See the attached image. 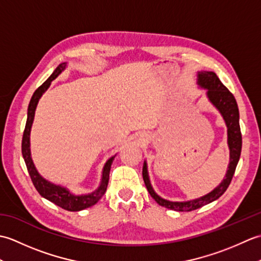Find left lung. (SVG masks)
Returning <instances> with one entry per match:
<instances>
[{
  "label": "left lung",
  "instance_id": "left-lung-1",
  "mask_svg": "<svg viewBox=\"0 0 261 261\" xmlns=\"http://www.w3.org/2000/svg\"><path fill=\"white\" fill-rule=\"evenodd\" d=\"M198 85L207 90V97L210 101L213 103L214 107L218 109L228 126V143L230 148V164L228 173L225 175L223 181L215 188L214 191L208 193L207 195L199 197L197 199L188 202H170L167 199H164L158 196L153 192L152 187L149 181V176L147 171V164L145 163L142 168V177L145 180L147 190L150 194L151 197L156 201L159 205L170 208L174 211H179V212H190V211L197 210L211 202L218 199L229 187L232 180V177L234 175L238 162L240 159L241 148H242V136L239 124V109L236 98L228 88H226L220 79L216 76L213 71H199L198 73Z\"/></svg>",
  "mask_w": 261,
  "mask_h": 261
}]
</instances>
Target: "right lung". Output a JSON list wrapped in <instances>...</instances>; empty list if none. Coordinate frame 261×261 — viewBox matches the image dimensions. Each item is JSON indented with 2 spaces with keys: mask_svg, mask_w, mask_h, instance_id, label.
Here are the masks:
<instances>
[{
  "mask_svg": "<svg viewBox=\"0 0 261 261\" xmlns=\"http://www.w3.org/2000/svg\"><path fill=\"white\" fill-rule=\"evenodd\" d=\"M65 67H66V63L60 64L58 67L54 70V73L50 75V77H49V79L43 83L41 86H39L36 90V92L33 93L29 103V108H28L27 123L23 131V137H22V156H23L24 163L27 165L28 173H29L30 178L33 182V185H35L36 190L38 191V193L40 194L41 196L49 199V201L58 205V206H60L62 208L70 211V212H76V211H81V210L93 206V205L96 204L98 202V199L104 195V193L107 192L111 165H112L116 154H114L113 157H111L107 162V164H105L101 185H99V187L95 192H93L92 194H87V195H81V196L73 195V194L68 192L66 188L51 184V182L43 179L42 177L38 174L35 165L32 163L31 153H30V130H31L33 118H35V111H36L39 98L41 97L43 92H45L49 87V85H50L51 81H54L60 73H62V71L65 69Z\"/></svg>",
  "mask_w": 261,
  "mask_h": 261,
  "instance_id": "1",
  "label": "right lung"
}]
</instances>
